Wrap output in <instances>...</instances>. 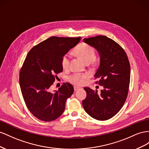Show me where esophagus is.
I'll list each match as a JSON object with an SVG mask.
<instances>
[{
	"label": "esophagus",
	"mask_w": 149,
	"mask_h": 149,
	"mask_svg": "<svg viewBox=\"0 0 149 149\" xmlns=\"http://www.w3.org/2000/svg\"><path fill=\"white\" fill-rule=\"evenodd\" d=\"M80 87H79L74 86V91H78L79 89H80Z\"/></svg>",
	"instance_id": "esophagus-1"
}]
</instances>
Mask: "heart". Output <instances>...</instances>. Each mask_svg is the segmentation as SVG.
<instances>
[{"instance_id":"1","label":"heart","mask_w":149,"mask_h":149,"mask_svg":"<svg viewBox=\"0 0 149 149\" xmlns=\"http://www.w3.org/2000/svg\"><path fill=\"white\" fill-rule=\"evenodd\" d=\"M75 53L86 63L91 62L95 57V50L92 47L87 44L82 43L75 49ZM70 56L65 54L62 58V67L63 69H67L69 66ZM88 77L87 74L74 73L69 76V80L72 83L75 85H82Z\"/></svg>"}]
</instances>
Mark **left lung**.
<instances>
[{"mask_svg": "<svg viewBox=\"0 0 149 149\" xmlns=\"http://www.w3.org/2000/svg\"><path fill=\"white\" fill-rule=\"evenodd\" d=\"M83 40L99 52L100 65L94 78L99 80L96 84L104 87L100 93L84 87L87 97L82 101L83 107L95 119L108 120L119 112L128 95L130 79L129 59L124 49L107 37L100 35Z\"/></svg>", "mask_w": 149, "mask_h": 149, "instance_id": "left-lung-1", "label": "left lung"}]
</instances>
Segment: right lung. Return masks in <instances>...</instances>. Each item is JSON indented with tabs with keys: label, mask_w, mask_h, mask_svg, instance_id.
<instances>
[{
	"label": "right lung",
	"mask_w": 149,
	"mask_h": 149,
	"mask_svg": "<svg viewBox=\"0 0 149 149\" xmlns=\"http://www.w3.org/2000/svg\"><path fill=\"white\" fill-rule=\"evenodd\" d=\"M81 37H51L35 45L27 54L19 73V84L25 105L39 120L50 122L63 113L74 87L63 82L52 92L57 74L63 71L62 58Z\"/></svg>",
	"instance_id": "add662e5"
}]
</instances>
